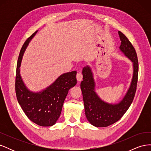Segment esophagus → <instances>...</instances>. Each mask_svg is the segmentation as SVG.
Returning a JSON list of instances; mask_svg holds the SVG:
<instances>
[{
	"mask_svg": "<svg viewBox=\"0 0 151 151\" xmlns=\"http://www.w3.org/2000/svg\"><path fill=\"white\" fill-rule=\"evenodd\" d=\"M76 77H77V79L78 81H81L82 80H83V74H82L81 72H79L78 73H77Z\"/></svg>",
	"mask_w": 151,
	"mask_h": 151,
	"instance_id": "1",
	"label": "esophagus"
}]
</instances>
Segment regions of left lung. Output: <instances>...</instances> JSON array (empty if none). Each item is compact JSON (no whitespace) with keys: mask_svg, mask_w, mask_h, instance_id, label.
<instances>
[{"mask_svg":"<svg viewBox=\"0 0 151 151\" xmlns=\"http://www.w3.org/2000/svg\"><path fill=\"white\" fill-rule=\"evenodd\" d=\"M118 35L121 41L119 49L132 62L133 67L130 84L120 101L110 103L103 100L96 91V83L91 67L88 65L83 69V81L81 83V89L86 116L91 125L96 127H106L119 120L129 108L135 94L139 71L137 56L126 36L120 31H118Z\"/></svg>","mask_w":151,"mask_h":151,"instance_id":"8db88e82","label":"left lung"}]
</instances>
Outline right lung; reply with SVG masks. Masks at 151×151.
I'll return each mask as SVG.
<instances>
[{
    "mask_svg": "<svg viewBox=\"0 0 151 151\" xmlns=\"http://www.w3.org/2000/svg\"><path fill=\"white\" fill-rule=\"evenodd\" d=\"M37 32L26 41L20 51L16 69V93L18 103L31 121L40 126L50 127L55 124L60 116L68 91L77 84V72L63 73L42 91L35 92L28 88L21 76L20 67L25 50Z\"/></svg>",
    "mask_w": 151,
    "mask_h": 151,
    "instance_id": "right-lung-1",
    "label": "right lung"
}]
</instances>
